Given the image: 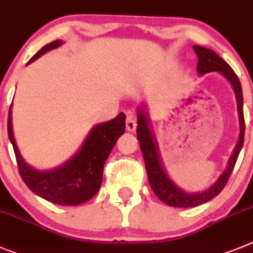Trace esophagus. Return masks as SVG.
I'll return each mask as SVG.
<instances>
[{
	"instance_id": "esophagus-1",
	"label": "esophagus",
	"mask_w": 253,
	"mask_h": 253,
	"mask_svg": "<svg viewBox=\"0 0 253 253\" xmlns=\"http://www.w3.org/2000/svg\"><path fill=\"white\" fill-rule=\"evenodd\" d=\"M136 125H137V117L133 112H128L127 113L126 117V128L128 131H133L136 128Z\"/></svg>"
}]
</instances>
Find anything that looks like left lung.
Returning a JSON list of instances; mask_svg holds the SVG:
<instances>
[{
  "mask_svg": "<svg viewBox=\"0 0 253 253\" xmlns=\"http://www.w3.org/2000/svg\"><path fill=\"white\" fill-rule=\"evenodd\" d=\"M194 51L198 55V65L197 72L200 76L207 74L211 72H219L222 76L228 79L229 83L233 87L236 93V99H237V110L240 116V140L234 147L233 154L228 160V166L226 171L223 172L217 181H215L211 188H208L206 192L202 193H185L180 188H177L172 180L168 176V174L164 170L160 161V155H159L158 143L152 135L151 127H150L149 117L142 107L138 108L137 112V140L140 141V149L142 151L145 166H146L147 177L151 189L154 190L155 195L164 202L165 204L174 208H192V207L200 206V204L207 203L214 197H217L223 188L226 186L229 176H231L233 168L236 165L238 155L243 146V138H245V117H243V95L241 82L236 73L233 72L231 67L223 60L215 51L207 47L194 45Z\"/></svg>",
  "mask_w": 253,
  "mask_h": 253,
  "instance_id": "left-lung-1",
  "label": "left lung"
}]
</instances>
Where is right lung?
<instances>
[{"label":"right lung","instance_id":"right-lung-1","mask_svg":"<svg viewBox=\"0 0 253 253\" xmlns=\"http://www.w3.org/2000/svg\"><path fill=\"white\" fill-rule=\"evenodd\" d=\"M60 45L61 40H55L45 45L27 64ZM11 118L10 107L7 122L8 137L13 146L22 180L36 195L59 206H79L97 194L103 179L104 163L110 156L118 137L124 135L126 128V116L125 113H120L111 121L93 127L83 146L70 160L56 169L39 171L27 165L20 155L13 137Z\"/></svg>","mask_w":253,"mask_h":253}]
</instances>
